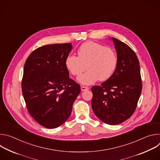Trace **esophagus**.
Segmentation results:
<instances>
[{
  "mask_svg": "<svg viewBox=\"0 0 160 160\" xmlns=\"http://www.w3.org/2000/svg\"><path fill=\"white\" fill-rule=\"evenodd\" d=\"M86 90H88V88L87 87H84V86H82L81 87V90L82 91H85Z\"/></svg>",
  "mask_w": 160,
  "mask_h": 160,
  "instance_id": "esophagus-1",
  "label": "esophagus"
}]
</instances>
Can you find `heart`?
<instances>
[{
  "instance_id": "b5f03b06",
  "label": "heart",
  "mask_w": 160,
  "mask_h": 160,
  "mask_svg": "<svg viewBox=\"0 0 160 160\" xmlns=\"http://www.w3.org/2000/svg\"><path fill=\"white\" fill-rule=\"evenodd\" d=\"M78 56L69 54L65 59L67 70L73 75H80L87 68V72L78 78L80 83L91 85L98 81L109 79L115 72L118 58L112 49L92 41L82 43L77 51Z\"/></svg>"
}]
</instances>
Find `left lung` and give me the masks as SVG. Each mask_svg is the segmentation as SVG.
<instances>
[{
    "label": "left lung",
    "mask_w": 160,
    "mask_h": 160,
    "mask_svg": "<svg viewBox=\"0 0 160 160\" xmlns=\"http://www.w3.org/2000/svg\"><path fill=\"white\" fill-rule=\"evenodd\" d=\"M112 40L118 64L112 75L92 87V108L96 116L108 125H118L134 112L142 90L140 65L135 52L123 42Z\"/></svg>",
    "instance_id": "8db88e82"
}]
</instances>
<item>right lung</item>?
Segmentation results:
<instances>
[{
	"label": "right lung",
	"instance_id": "obj_1",
	"mask_svg": "<svg viewBox=\"0 0 160 160\" xmlns=\"http://www.w3.org/2000/svg\"><path fill=\"white\" fill-rule=\"evenodd\" d=\"M72 43L46 45L27 58L21 83L22 96L31 116L40 125L55 128L70 117L80 86L69 78L65 59Z\"/></svg>",
	"mask_w": 160,
	"mask_h": 160
}]
</instances>
